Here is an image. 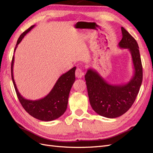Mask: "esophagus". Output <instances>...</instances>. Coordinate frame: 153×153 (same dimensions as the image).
I'll return each instance as SVG.
<instances>
[{
  "label": "esophagus",
  "mask_w": 153,
  "mask_h": 153,
  "mask_svg": "<svg viewBox=\"0 0 153 153\" xmlns=\"http://www.w3.org/2000/svg\"><path fill=\"white\" fill-rule=\"evenodd\" d=\"M84 75V72L80 68H77L75 71V76L76 78H80Z\"/></svg>",
  "instance_id": "1"
}]
</instances>
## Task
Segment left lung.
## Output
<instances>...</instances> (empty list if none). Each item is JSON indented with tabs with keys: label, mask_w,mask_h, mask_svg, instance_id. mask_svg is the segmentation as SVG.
<instances>
[{
	"label": "left lung",
	"mask_w": 153,
	"mask_h": 153,
	"mask_svg": "<svg viewBox=\"0 0 153 153\" xmlns=\"http://www.w3.org/2000/svg\"><path fill=\"white\" fill-rule=\"evenodd\" d=\"M121 48L131 53L134 74L127 84H108L95 69L89 68L85 75L90 104L94 112L107 118H116L126 113L135 101L142 82V66L136 40L123 27Z\"/></svg>",
	"instance_id": "1"
}]
</instances>
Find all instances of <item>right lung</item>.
Masks as SVG:
<instances>
[{
    "label": "right lung",
    "instance_id": "right-lung-1",
    "mask_svg": "<svg viewBox=\"0 0 153 153\" xmlns=\"http://www.w3.org/2000/svg\"><path fill=\"white\" fill-rule=\"evenodd\" d=\"M34 25L31 26L27 30L20 35L16 45L15 50L25 36L32 29ZM15 57H13L11 62V77L14 87L16 92L18 98L27 113L31 116L43 121H51L60 117L66 110L69 92L75 80L76 67H73L68 72L62 74L59 78L52 89L44 98L30 100L24 98L18 91L13 76V65Z\"/></svg>",
    "mask_w": 153,
    "mask_h": 153
}]
</instances>
